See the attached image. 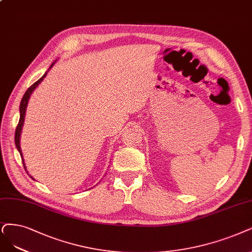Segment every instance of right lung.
I'll return each instance as SVG.
<instances>
[{
    "mask_svg": "<svg viewBox=\"0 0 252 252\" xmlns=\"http://www.w3.org/2000/svg\"><path fill=\"white\" fill-rule=\"evenodd\" d=\"M54 63H52V65L50 66L49 70L54 66ZM48 70V71H49ZM48 71H46L43 76L37 81L35 82L33 85L31 87L28 88V90L26 91V93L24 94L23 98H22V101H21V106H20V121H18V125L16 126V129H15V136H14V140H15V146L17 148L18 153H20L21 157H22V161H23V165L25 167V169L27 170V167H26V164H25V161H24V158H23V153H22V150H21V135H22V131H23V126H24V121H25V115H26V110H27V106H28V102H29V99H30V96L33 93V91L37 88V86L39 85V84L43 81V79L45 78L46 73H48ZM28 172V171H27ZM30 178H32V176L30 175ZM32 180H34L32 178Z\"/></svg>",
    "mask_w": 252,
    "mask_h": 252,
    "instance_id": "1",
    "label": "right lung"
}]
</instances>
